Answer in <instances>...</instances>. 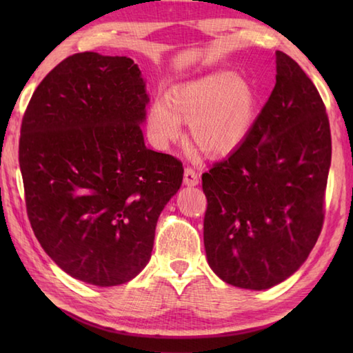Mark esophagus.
Wrapping results in <instances>:
<instances>
[{
	"label": "esophagus",
	"mask_w": 353,
	"mask_h": 353,
	"mask_svg": "<svg viewBox=\"0 0 353 353\" xmlns=\"http://www.w3.org/2000/svg\"><path fill=\"white\" fill-rule=\"evenodd\" d=\"M183 183L188 185V186H196L199 185V174L197 171L191 168V167H186L185 172H183Z\"/></svg>",
	"instance_id": "1"
}]
</instances>
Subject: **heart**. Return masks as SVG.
Returning a JSON list of instances; mask_svg holds the SVG:
<instances>
[{
	"instance_id": "obj_1",
	"label": "heart",
	"mask_w": 353,
	"mask_h": 353,
	"mask_svg": "<svg viewBox=\"0 0 353 353\" xmlns=\"http://www.w3.org/2000/svg\"><path fill=\"white\" fill-rule=\"evenodd\" d=\"M254 106L256 97L249 81L232 71H216L172 89L170 100H154L147 124L157 144H167L181 134V119L188 121L200 152L223 156L249 134Z\"/></svg>"
}]
</instances>
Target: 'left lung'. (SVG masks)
<instances>
[{"label":"left lung","instance_id":"8db88e82","mask_svg":"<svg viewBox=\"0 0 353 353\" xmlns=\"http://www.w3.org/2000/svg\"><path fill=\"white\" fill-rule=\"evenodd\" d=\"M331 153L317 88L276 51V85L249 134L201 176L205 250L220 279L267 290L297 272L323 228Z\"/></svg>","mask_w":353,"mask_h":353}]
</instances>
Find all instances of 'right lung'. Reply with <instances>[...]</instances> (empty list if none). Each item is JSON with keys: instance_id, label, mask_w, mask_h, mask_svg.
Masks as SVG:
<instances>
[{"instance_id": "add662e5", "label": "right lung", "mask_w": 353, "mask_h": 353, "mask_svg": "<svg viewBox=\"0 0 353 353\" xmlns=\"http://www.w3.org/2000/svg\"><path fill=\"white\" fill-rule=\"evenodd\" d=\"M147 103L132 59L86 51L47 74L22 118L32 229L65 273L97 287L147 265L157 219L182 185V162L144 144Z\"/></svg>"}]
</instances>
